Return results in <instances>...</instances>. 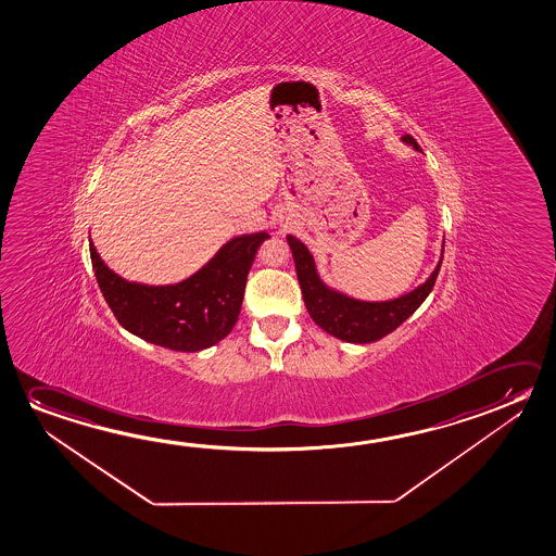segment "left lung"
Wrapping results in <instances>:
<instances>
[{"instance_id": "8db88e82", "label": "left lung", "mask_w": 556, "mask_h": 556, "mask_svg": "<svg viewBox=\"0 0 556 556\" xmlns=\"http://www.w3.org/2000/svg\"><path fill=\"white\" fill-rule=\"evenodd\" d=\"M402 139L407 144H412L415 150L419 149V144L412 135H404ZM288 243L295 261V273H298L308 315L325 332L350 344L377 342L380 338L390 334L392 330H396L406 318L412 317L431 293L442 265L441 255L439 265L427 278V282L397 300L359 301L348 298L340 291L330 290L327 283L318 278L313 255L300 239L288 236Z\"/></svg>"}]
</instances>
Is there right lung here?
<instances>
[{"instance_id": "right-lung-1", "label": "right lung", "mask_w": 556, "mask_h": 556, "mask_svg": "<svg viewBox=\"0 0 556 556\" xmlns=\"http://www.w3.org/2000/svg\"><path fill=\"white\" fill-rule=\"evenodd\" d=\"M266 231L228 241L184 282L147 286L110 270L90 243L98 286L117 323L150 344L174 352H201L218 344L238 323L245 283Z\"/></svg>"}]
</instances>
